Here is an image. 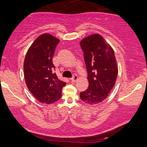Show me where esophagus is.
Here are the masks:
<instances>
[{
    "label": "esophagus",
    "mask_w": 147,
    "mask_h": 147,
    "mask_svg": "<svg viewBox=\"0 0 147 147\" xmlns=\"http://www.w3.org/2000/svg\"><path fill=\"white\" fill-rule=\"evenodd\" d=\"M78 79V76H77L76 75H74V77L70 79V80H71V82H76Z\"/></svg>",
    "instance_id": "1"
}]
</instances>
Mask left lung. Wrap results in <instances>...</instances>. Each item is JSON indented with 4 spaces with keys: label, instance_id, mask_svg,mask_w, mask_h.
Segmentation results:
<instances>
[{
    "label": "left lung",
    "instance_id": "left-lung-1",
    "mask_svg": "<svg viewBox=\"0 0 147 147\" xmlns=\"http://www.w3.org/2000/svg\"><path fill=\"white\" fill-rule=\"evenodd\" d=\"M88 72V87L80 98L89 105L103 102L116 83L118 66L111 46L102 36L94 34L80 42Z\"/></svg>",
    "mask_w": 147,
    "mask_h": 147
}]
</instances>
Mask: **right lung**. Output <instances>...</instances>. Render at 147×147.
Segmentation results:
<instances>
[{
    "label": "right lung",
    "instance_id": "1",
    "mask_svg": "<svg viewBox=\"0 0 147 147\" xmlns=\"http://www.w3.org/2000/svg\"><path fill=\"white\" fill-rule=\"evenodd\" d=\"M59 42L50 34H42L28 48L24 61V77L27 88L39 102L46 104L59 100L62 88L66 85L53 73L52 59Z\"/></svg>",
    "mask_w": 147,
    "mask_h": 147
}]
</instances>
